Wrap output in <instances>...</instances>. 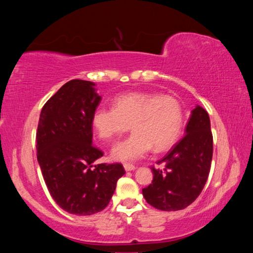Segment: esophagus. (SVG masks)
I'll return each mask as SVG.
<instances>
[{
  "instance_id": "obj_1",
  "label": "esophagus",
  "mask_w": 253,
  "mask_h": 253,
  "mask_svg": "<svg viewBox=\"0 0 253 253\" xmlns=\"http://www.w3.org/2000/svg\"><path fill=\"white\" fill-rule=\"evenodd\" d=\"M124 169H125L126 172H130V170H134L136 168L132 164H128V163H126V164H124Z\"/></svg>"
}]
</instances>
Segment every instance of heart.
<instances>
[{"mask_svg": "<svg viewBox=\"0 0 253 253\" xmlns=\"http://www.w3.org/2000/svg\"><path fill=\"white\" fill-rule=\"evenodd\" d=\"M115 108L98 107L91 124L100 139L110 142L130 129L134 132L111 149L115 161L130 162L176 143L183 127V110L176 98L157 92H129L115 98Z\"/></svg>", "mask_w": 253, "mask_h": 253, "instance_id": "obj_1", "label": "heart"}]
</instances>
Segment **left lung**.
<instances>
[{"label":"left lung","instance_id":"left-lung-1","mask_svg":"<svg viewBox=\"0 0 253 253\" xmlns=\"http://www.w3.org/2000/svg\"><path fill=\"white\" fill-rule=\"evenodd\" d=\"M213 137L207 110L196 106L185 128V136L157 163L164 169L152 168L153 181L143 188L146 202L162 211H178L201 194L211 168Z\"/></svg>","mask_w":253,"mask_h":253}]
</instances>
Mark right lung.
I'll return each instance as SVG.
<instances>
[{"mask_svg": "<svg viewBox=\"0 0 253 253\" xmlns=\"http://www.w3.org/2000/svg\"><path fill=\"white\" fill-rule=\"evenodd\" d=\"M91 81L75 79L62 85L41 110L37 158L45 185L60 208L91 215L110 202L123 165L97 164L104 153L92 145L91 117L101 97Z\"/></svg>", "mask_w": 253, "mask_h": 253, "instance_id": "add662e5", "label": "right lung"}]
</instances>
